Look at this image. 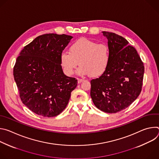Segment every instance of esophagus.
Instances as JSON below:
<instances>
[{
	"mask_svg": "<svg viewBox=\"0 0 159 159\" xmlns=\"http://www.w3.org/2000/svg\"><path fill=\"white\" fill-rule=\"evenodd\" d=\"M84 80H83V79H77V81H78V83H79V84H80V83L82 82H83Z\"/></svg>",
	"mask_w": 159,
	"mask_h": 159,
	"instance_id": "34e87169",
	"label": "esophagus"
}]
</instances>
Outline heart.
<instances>
[{"instance_id":"b5f03b06","label":"heart","mask_w":159,"mask_h":159,"mask_svg":"<svg viewBox=\"0 0 159 159\" xmlns=\"http://www.w3.org/2000/svg\"><path fill=\"white\" fill-rule=\"evenodd\" d=\"M69 52H63L60 55V63L67 75H72L80 63L81 66L77 70L79 75L90 74L92 77H99L106 72L110 63L111 53L107 45L87 38L75 41Z\"/></svg>"}]
</instances>
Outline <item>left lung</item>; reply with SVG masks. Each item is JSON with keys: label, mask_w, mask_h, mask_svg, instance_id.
I'll list each match as a JSON object with an SVG mask.
<instances>
[{"label": "left lung", "mask_w": 159, "mask_h": 159, "mask_svg": "<svg viewBox=\"0 0 159 159\" xmlns=\"http://www.w3.org/2000/svg\"><path fill=\"white\" fill-rule=\"evenodd\" d=\"M107 39L111 60L106 72L90 81V97L102 111L116 113L128 107L140 95L144 66L136 49L123 37L102 31Z\"/></svg>", "instance_id": "1"}]
</instances>
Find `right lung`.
Wrapping results in <instances>:
<instances>
[{
	"instance_id": "right-lung-1",
	"label": "right lung",
	"mask_w": 159,
	"mask_h": 159,
	"mask_svg": "<svg viewBox=\"0 0 159 159\" xmlns=\"http://www.w3.org/2000/svg\"><path fill=\"white\" fill-rule=\"evenodd\" d=\"M72 38L54 33L39 36L17 58L13 74L20 98L38 115L60 114L77 85V80L63 74L60 63V55Z\"/></svg>"
}]
</instances>
